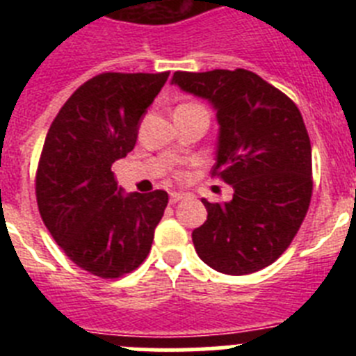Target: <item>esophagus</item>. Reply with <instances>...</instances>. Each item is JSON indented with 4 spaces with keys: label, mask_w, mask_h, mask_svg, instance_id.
Returning <instances> with one entry per match:
<instances>
[{
    "label": "esophagus",
    "mask_w": 356,
    "mask_h": 356,
    "mask_svg": "<svg viewBox=\"0 0 356 356\" xmlns=\"http://www.w3.org/2000/svg\"><path fill=\"white\" fill-rule=\"evenodd\" d=\"M185 197V194L181 193H171V203H178V201H181Z\"/></svg>",
    "instance_id": "34e87169"
}]
</instances>
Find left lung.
Instances as JSON below:
<instances>
[{
    "mask_svg": "<svg viewBox=\"0 0 356 356\" xmlns=\"http://www.w3.org/2000/svg\"><path fill=\"white\" fill-rule=\"evenodd\" d=\"M172 85L203 97L219 122L213 176L234 187L226 203H209L193 232L200 259L225 275L271 266L298 234L312 197V147L300 110L246 69L176 71Z\"/></svg>",
    "mask_w": 356,
    "mask_h": 356,
    "instance_id": "obj_1",
    "label": "left lung"
}]
</instances>
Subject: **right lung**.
I'll use <instances>...</instances> for the list:
<instances>
[{
  "mask_svg": "<svg viewBox=\"0 0 356 356\" xmlns=\"http://www.w3.org/2000/svg\"><path fill=\"white\" fill-rule=\"evenodd\" d=\"M169 72H103L74 90L49 127L35 193L44 225L72 262L119 278L144 262L168 193L124 194L112 163L134 149Z\"/></svg>",
  "mask_w": 356,
  "mask_h": 356,
  "instance_id": "add662e5",
  "label": "right lung"
}]
</instances>
